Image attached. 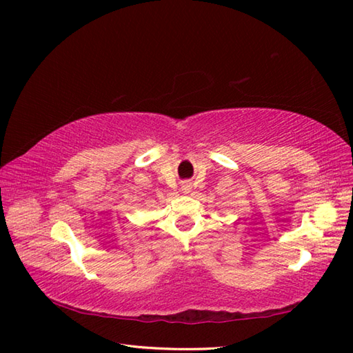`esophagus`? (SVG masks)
Here are the masks:
<instances>
[{
  "instance_id": "1",
  "label": "esophagus",
  "mask_w": 353,
  "mask_h": 353,
  "mask_svg": "<svg viewBox=\"0 0 353 353\" xmlns=\"http://www.w3.org/2000/svg\"><path fill=\"white\" fill-rule=\"evenodd\" d=\"M181 190H182L183 194H188V192H191V185L190 183H183Z\"/></svg>"
}]
</instances>
